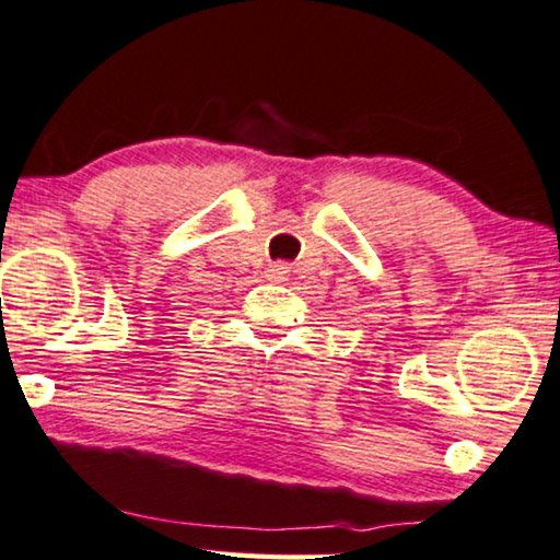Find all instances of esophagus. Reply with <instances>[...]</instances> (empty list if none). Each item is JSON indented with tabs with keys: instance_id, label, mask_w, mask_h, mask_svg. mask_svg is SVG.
Returning a JSON list of instances; mask_svg holds the SVG:
<instances>
[{
	"instance_id": "1",
	"label": "esophagus",
	"mask_w": 560,
	"mask_h": 560,
	"mask_svg": "<svg viewBox=\"0 0 560 560\" xmlns=\"http://www.w3.org/2000/svg\"><path fill=\"white\" fill-rule=\"evenodd\" d=\"M287 266L284 264H273V266H268V279L271 281H284L287 279Z\"/></svg>"
}]
</instances>
